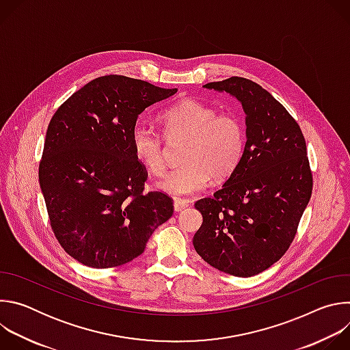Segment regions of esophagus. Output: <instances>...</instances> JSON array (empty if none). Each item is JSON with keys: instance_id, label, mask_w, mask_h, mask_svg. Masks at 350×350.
Wrapping results in <instances>:
<instances>
[{"instance_id": "34e87169", "label": "esophagus", "mask_w": 350, "mask_h": 350, "mask_svg": "<svg viewBox=\"0 0 350 350\" xmlns=\"http://www.w3.org/2000/svg\"><path fill=\"white\" fill-rule=\"evenodd\" d=\"M173 205H174V211L176 212H181V211H184L189 205V202L188 201H183V199H176Z\"/></svg>"}]
</instances>
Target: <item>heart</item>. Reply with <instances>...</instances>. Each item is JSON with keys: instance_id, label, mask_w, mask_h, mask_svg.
<instances>
[{"instance_id": "obj_1", "label": "heart", "mask_w": 350, "mask_h": 350, "mask_svg": "<svg viewBox=\"0 0 350 350\" xmlns=\"http://www.w3.org/2000/svg\"><path fill=\"white\" fill-rule=\"evenodd\" d=\"M162 133L145 123L131 129L130 144L135 159L152 176L166 169V142L184 141L181 166L169 172L159 188L172 196H188L206 188L211 178L226 181L239 166L245 151V126L234 113L192 98H184L158 116Z\"/></svg>"}]
</instances>
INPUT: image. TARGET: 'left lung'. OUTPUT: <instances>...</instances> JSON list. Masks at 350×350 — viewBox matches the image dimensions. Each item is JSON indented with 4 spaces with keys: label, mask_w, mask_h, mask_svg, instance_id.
Here are the masks:
<instances>
[{
    "label": "left lung",
    "mask_w": 350,
    "mask_h": 350,
    "mask_svg": "<svg viewBox=\"0 0 350 350\" xmlns=\"http://www.w3.org/2000/svg\"><path fill=\"white\" fill-rule=\"evenodd\" d=\"M205 87L239 99L247 139L232 176L213 196L195 202L204 221L192 242L215 269L252 277L285 255L310 201L306 141L297 122L258 83L232 76Z\"/></svg>",
    "instance_id": "obj_1"
}]
</instances>
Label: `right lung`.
Wrapping results in <instances>:
<instances>
[{
	"label": "right lung",
	"mask_w": 350,
	"mask_h": 350,
	"mask_svg": "<svg viewBox=\"0 0 350 350\" xmlns=\"http://www.w3.org/2000/svg\"><path fill=\"white\" fill-rule=\"evenodd\" d=\"M177 92L120 75L72 94L48 124L38 181L49 224L64 251L92 269L138 258L173 215V199L144 192L146 169L130 134L139 113Z\"/></svg>",
	"instance_id": "obj_1"
}]
</instances>
